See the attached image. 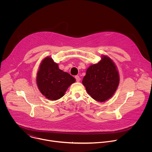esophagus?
Here are the masks:
<instances>
[{"label":"esophagus","mask_w":152,"mask_h":152,"mask_svg":"<svg viewBox=\"0 0 152 152\" xmlns=\"http://www.w3.org/2000/svg\"><path fill=\"white\" fill-rule=\"evenodd\" d=\"M75 79H76L77 82H79L80 80V77L79 76H75Z\"/></svg>","instance_id":"obj_1"}]
</instances>
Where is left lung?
<instances>
[{"label": "left lung", "mask_w": 152, "mask_h": 152, "mask_svg": "<svg viewBox=\"0 0 152 152\" xmlns=\"http://www.w3.org/2000/svg\"><path fill=\"white\" fill-rule=\"evenodd\" d=\"M120 82L118 70L112 59L107 56L86 70L82 80L88 94L99 102H105L115 93Z\"/></svg>", "instance_id": "left-lung-1"}]
</instances>
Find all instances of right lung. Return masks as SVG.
I'll list each match as a JSON object with an SVG mask.
<instances>
[{
	"label": "right lung",
	"mask_w": 152,
	"mask_h": 152,
	"mask_svg": "<svg viewBox=\"0 0 152 152\" xmlns=\"http://www.w3.org/2000/svg\"><path fill=\"white\" fill-rule=\"evenodd\" d=\"M76 79L67 72L60 70L52 58L46 57L41 62L37 73V83L46 98L56 100L65 94Z\"/></svg>",
	"instance_id": "1"
}]
</instances>
